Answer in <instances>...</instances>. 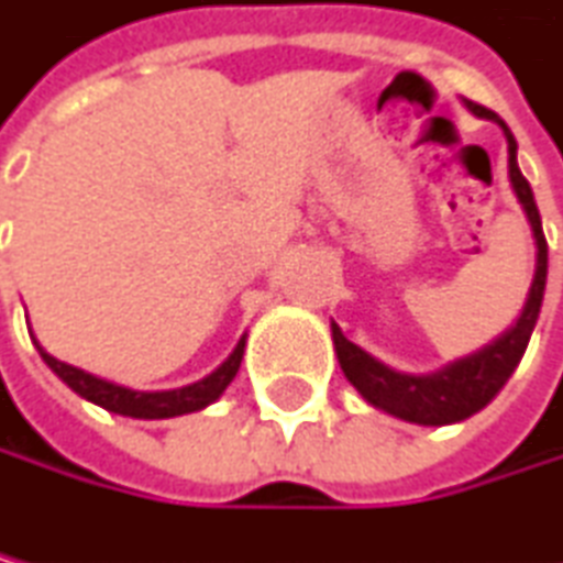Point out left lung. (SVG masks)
Wrapping results in <instances>:
<instances>
[{"label":"left lung","mask_w":563,"mask_h":563,"mask_svg":"<svg viewBox=\"0 0 563 563\" xmlns=\"http://www.w3.org/2000/svg\"><path fill=\"white\" fill-rule=\"evenodd\" d=\"M466 107L474 110L477 118L498 121L501 132L508 139V180L516 198L522 205V212L533 225V240H537V275L533 285H529V299L522 306V317L516 320V327H508L498 341H490L487 347H481L477 355H466L453 365L439 368L431 376H404L394 373L389 365H383L379 358H373L368 351H362L358 344H351L338 323H330L334 330V351L338 362L344 368L347 383L358 389V394L386 410V415L415 421V424H453L463 421L470 415H477L481 407H487L490 400L498 397V389L508 383V376L516 373V365L526 355L529 334H533L540 306H543V288H547V240H543V222H540V208L533 201V187L522 177V169L516 163V139H511L508 124L474 100H466Z\"/></svg>","instance_id":"left-lung-1"}]
</instances>
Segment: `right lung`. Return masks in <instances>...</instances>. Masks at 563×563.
I'll return each mask as SVG.
<instances>
[{
    "label": "right lung",
    "mask_w": 563,
    "mask_h": 563,
    "mask_svg": "<svg viewBox=\"0 0 563 563\" xmlns=\"http://www.w3.org/2000/svg\"><path fill=\"white\" fill-rule=\"evenodd\" d=\"M243 347L246 341H240L233 347V355H229L212 376H205L190 386H180V389H163V394H139V389H128V386H118V383H107V379H97L82 373L76 365H65L58 362L55 355H47V351L37 344L41 358L47 362V368L68 386L76 389V394L89 404H97L110 415H124V418H142V421H159V418H177V415H190V410H201L212 400L222 397V389L233 383V376L240 373V362H243Z\"/></svg>",
    "instance_id": "add662e5"
}]
</instances>
